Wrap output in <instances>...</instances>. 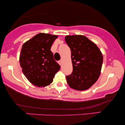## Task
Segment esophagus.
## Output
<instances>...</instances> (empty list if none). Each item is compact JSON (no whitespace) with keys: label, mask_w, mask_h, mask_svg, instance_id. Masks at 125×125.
<instances>
[{"label":"esophagus","mask_w":125,"mask_h":125,"mask_svg":"<svg viewBox=\"0 0 125 125\" xmlns=\"http://www.w3.org/2000/svg\"><path fill=\"white\" fill-rule=\"evenodd\" d=\"M62 60H61V61H58V63H59V64H60V65H61L62 64Z\"/></svg>","instance_id":"obj_1"}]
</instances>
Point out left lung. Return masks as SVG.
Here are the masks:
<instances>
[{"label": "left lung", "instance_id": "left-lung-1", "mask_svg": "<svg viewBox=\"0 0 125 125\" xmlns=\"http://www.w3.org/2000/svg\"><path fill=\"white\" fill-rule=\"evenodd\" d=\"M65 41L71 51L73 72L67 76L71 88L85 90L90 88L99 77L103 55L93 42L83 35H67Z\"/></svg>", "mask_w": 125, "mask_h": 125}]
</instances>
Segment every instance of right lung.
Returning <instances> with one entry per match:
<instances>
[{
  "label": "right lung",
  "mask_w": 125,
  "mask_h": 125,
  "mask_svg": "<svg viewBox=\"0 0 125 125\" xmlns=\"http://www.w3.org/2000/svg\"><path fill=\"white\" fill-rule=\"evenodd\" d=\"M58 37L40 33L23 44L19 56L21 67L28 81L36 86L51 84L61 68L51 51Z\"/></svg>",
  "instance_id": "right-lung-1"
}]
</instances>
